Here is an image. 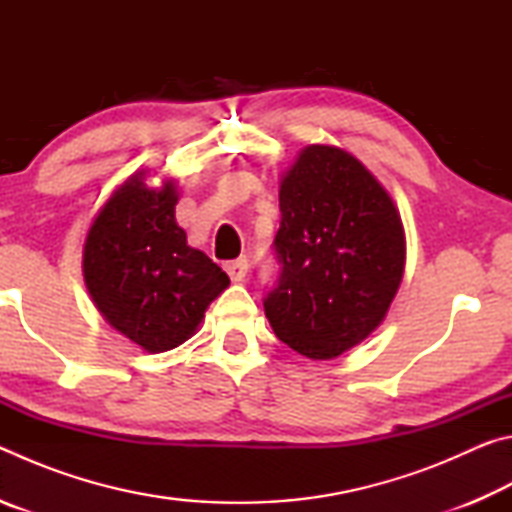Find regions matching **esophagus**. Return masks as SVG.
<instances>
[{
	"label": "esophagus",
	"instance_id": "obj_1",
	"mask_svg": "<svg viewBox=\"0 0 512 512\" xmlns=\"http://www.w3.org/2000/svg\"><path fill=\"white\" fill-rule=\"evenodd\" d=\"M246 271H248V259L246 257H239V259H232V262H225V273L230 275L232 282L244 280Z\"/></svg>",
	"mask_w": 512,
	"mask_h": 512
}]
</instances>
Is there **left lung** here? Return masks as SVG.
Instances as JSON below:
<instances>
[{
    "label": "left lung",
    "instance_id": "left-lung-1",
    "mask_svg": "<svg viewBox=\"0 0 512 512\" xmlns=\"http://www.w3.org/2000/svg\"><path fill=\"white\" fill-rule=\"evenodd\" d=\"M282 264L264 311L282 343L329 361L384 323L402 284L406 237L400 212L352 153L309 144L280 178Z\"/></svg>",
    "mask_w": 512,
    "mask_h": 512
}]
</instances>
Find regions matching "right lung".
I'll use <instances>...</instances> for the list:
<instances>
[{
	"mask_svg": "<svg viewBox=\"0 0 512 512\" xmlns=\"http://www.w3.org/2000/svg\"><path fill=\"white\" fill-rule=\"evenodd\" d=\"M146 173L126 178L94 216L83 277L99 314L144 352L158 354L192 339L230 277L187 244L176 223V180L149 187Z\"/></svg>",
	"mask_w": 512,
	"mask_h": 512,
	"instance_id": "right-lung-1",
	"label": "right lung"
}]
</instances>
